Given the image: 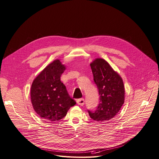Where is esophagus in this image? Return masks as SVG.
Returning <instances> with one entry per match:
<instances>
[{"instance_id": "obj_1", "label": "esophagus", "mask_w": 159, "mask_h": 159, "mask_svg": "<svg viewBox=\"0 0 159 159\" xmlns=\"http://www.w3.org/2000/svg\"><path fill=\"white\" fill-rule=\"evenodd\" d=\"M76 102L79 105L83 106V105H84V104H85V99H84L83 98H80V99H77Z\"/></svg>"}]
</instances>
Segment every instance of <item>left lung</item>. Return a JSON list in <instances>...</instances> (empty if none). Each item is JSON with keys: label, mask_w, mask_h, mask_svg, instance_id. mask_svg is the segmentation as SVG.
Segmentation results:
<instances>
[{"label": "left lung", "mask_w": 159, "mask_h": 159, "mask_svg": "<svg viewBox=\"0 0 159 159\" xmlns=\"http://www.w3.org/2000/svg\"><path fill=\"white\" fill-rule=\"evenodd\" d=\"M90 67L98 89L99 103L96 110H88V112L93 120L105 122L114 117L124 103L123 81L103 59H96L90 63Z\"/></svg>", "instance_id": "obj_1"}]
</instances>
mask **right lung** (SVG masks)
<instances>
[{"mask_svg": "<svg viewBox=\"0 0 159 159\" xmlns=\"http://www.w3.org/2000/svg\"><path fill=\"white\" fill-rule=\"evenodd\" d=\"M65 67L59 60L47 66L33 81L31 89V102L41 118L57 121L66 116L76 101L69 95L60 81Z\"/></svg>", "mask_w": 159, "mask_h": 159, "instance_id": "obj_1", "label": "right lung"}]
</instances>
